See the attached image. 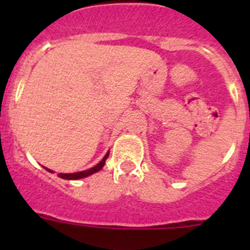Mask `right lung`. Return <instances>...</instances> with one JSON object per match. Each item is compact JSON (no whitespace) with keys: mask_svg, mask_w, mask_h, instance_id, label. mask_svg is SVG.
I'll list each match as a JSON object with an SVG mask.
<instances>
[{"mask_svg":"<svg viewBox=\"0 0 250 250\" xmlns=\"http://www.w3.org/2000/svg\"><path fill=\"white\" fill-rule=\"evenodd\" d=\"M107 156H109V151L106 152V155L104 156L103 160H101L99 164H96L95 167H90V169L83 170V171H77V173H68V174L60 173L59 176L61 179H66V180H79V179H83V178H86V176L92 175V174L98 173V171H100V170L103 169L104 165H105V161H106V159H107ZM45 169L47 170V171H50V173H55V171H52L51 169H47V167H45Z\"/></svg>","mask_w":250,"mask_h":250,"instance_id":"add662e5","label":"right lung"}]
</instances>
